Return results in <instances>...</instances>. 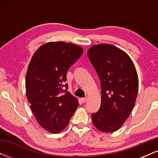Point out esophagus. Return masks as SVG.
I'll list each match as a JSON object with an SVG mask.
<instances>
[{"label": "esophagus", "mask_w": 158, "mask_h": 158, "mask_svg": "<svg viewBox=\"0 0 158 158\" xmlns=\"http://www.w3.org/2000/svg\"><path fill=\"white\" fill-rule=\"evenodd\" d=\"M81 102H86L87 100H88V97H84V98H81Z\"/></svg>", "instance_id": "esophagus-1"}]
</instances>
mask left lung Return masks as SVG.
Here are the masks:
<instances>
[{
	"instance_id": "1",
	"label": "left lung",
	"mask_w": 158,
	"mask_h": 158,
	"mask_svg": "<svg viewBox=\"0 0 158 158\" xmlns=\"http://www.w3.org/2000/svg\"><path fill=\"white\" fill-rule=\"evenodd\" d=\"M88 56L99 78L100 108L91 114L94 126L102 132L118 130L129 117L138 92L134 63L120 49L111 44L94 45Z\"/></svg>"
}]
</instances>
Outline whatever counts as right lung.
<instances>
[{
    "label": "right lung",
    "mask_w": 158,
    "mask_h": 158,
    "mask_svg": "<svg viewBox=\"0 0 158 158\" xmlns=\"http://www.w3.org/2000/svg\"><path fill=\"white\" fill-rule=\"evenodd\" d=\"M83 49L63 41L47 43L36 50L26 76L28 102L40 126L59 133L68 125L79 102L68 91V69Z\"/></svg>",
    "instance_id": "add662e5"
}]
</instances>
